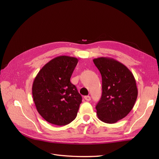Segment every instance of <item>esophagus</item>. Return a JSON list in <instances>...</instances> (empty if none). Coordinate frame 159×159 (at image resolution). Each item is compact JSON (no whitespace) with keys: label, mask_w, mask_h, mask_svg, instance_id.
<instances>
[{"label":"esophagus","mask_w":159,"mask_h":159,"mask_svg":"<svg viewBox=\"0 0 159 159\" xmlns=\"http://www.w3.org/2000/svg\"><path fill=\"white\" fill-rule=\"evenodd\" d=\"M84 99L86 101H90L91 100V97H90V96H85Z\"/></svg>","instance_id":"esophagus-1"}]
</instances>
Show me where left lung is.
Returning a JSON list of instances; mask_svg holds the SVG:
<instances>
[{
  "instance_id": "1",
  "label": "left lung",
  "mask_w": 159,
  "mask_h": 159,
  "mask_svg": "<svg viewBox=\"0 0 159 159\" xmlns=\"http://www.w3.org/2000/svg\"><path fill=\"white\" fill-rule=\"evenodd\" d=\"M102 75V93L96 106L98 119L115 123L125 117L134 107L138 97L136 80L121 62L109 57L94 59Z\"/></svg>"
}]
</instances>
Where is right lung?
I'll list each match as a JSON object with an SVG mask.
<instances>
[{"label":"right lung","instance_id":"1","mask_svg":"<svg viewBox=\"0 0 159 159\" xmlns=\"http://www.w3.org/2000/svg\"><path fill=\"white\" fill-rule=\"evenodd\" d=\"M78 62L73 57H57L34 78L32 91L36 110L49 123L66 125L77 116L82 98L70 80Z\"/></svg>","mask_w":159,"mask_h":159}]
</instances>
